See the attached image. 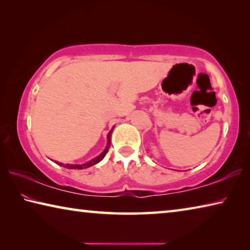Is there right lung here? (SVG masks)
<instances>
[{
    "label": "right lung",
    "instance_id": "1",
    "mask_svg": "<svg viewBox=\"0 0 250 250\" xmlns=\"http://www.w3.org/2000/svg\"><path fill=\"white\" fill-rule=\"evenodd\" d=\"M113 129V128H112ZM112 129L110 130V132L108 133V137H107V146H105V147H104V150L101 152V153L98 155V156H96L95 159H92V160H90L89 162H86V163H83V164H64V163H61V162H57V161H54L55 163L56 164H58V166H61V167H67V168H74V170H83V168H87V167H92V166H95V164H97V163H99L101 160H103L104 156H105V154H107V152H108V150H109V146H110V143H111V139H110V137H111V133H112Z\"/></svg>",
    "mask_w": 250,
    "mask_h": 250
}]
</instances>
